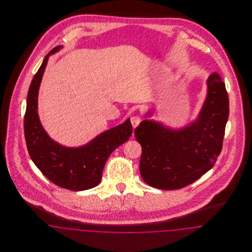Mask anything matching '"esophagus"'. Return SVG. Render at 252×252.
Segmentation results:
<instances>
[{
    "label": "esophagus",
    "instance_id": "esophagus-1",
    "mask_svg": "<svg viewBox=\"0 0 252 252\" xmlns=\"http://www.w3.org/2000/svg\"><path fill=\"white\" fill-rule=\"evenodd\" d=\"M130 121H131L132 126H133V127H136V126H139V124L141 123V117L139 116V115H133L131 118H130Z\"/></svg>",
    "mask_w": 252,
    "mask_h": 252
}]
</instances>
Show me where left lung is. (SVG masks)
<instances>
[{
    "instance_id": "obj_1",
    "label": "left lung",
    "mask_w": 252,
    "mask_h": 252,
    "mask_svg": "<svg viewBox=\"0 0 252 252\" xmlns=\"http://www.w3.org/2000/svg\"><path fill=\"white\" fill-rule=\"evenodd\" d=\"M208 94L199 116L191 125L174 130L154 121L135 128L142 145L141 176L148 185L177 190L192 184L212 169L221 153L228 118L225 83L217 73L208 80Z\"/></svg>"
}]
</instances>
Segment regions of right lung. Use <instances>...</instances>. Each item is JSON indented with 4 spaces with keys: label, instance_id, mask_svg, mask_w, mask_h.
Here are the masks:
<instances>
[{
    "label": "right lung",
    "instance_id": "obj_1",
    "mask_svg": "<svg viewBox=\"0 0 252 252\" xmlns=\"http://www.w3.org/2000/svg\"><path fill=\"white\" fill-rule=\"evenodd\" d=\"M60 48L55 47L44 58L31 82L24 115V137L32 160L50 181L64 189L83 191L100 183L108 157L130 138L132 126L127 119L76 148L60 145L49 137L37 115V94L49 56Z\"/></svg>",
    "mask_w": 252,
    "mask_h": 252
}]
</instances>
